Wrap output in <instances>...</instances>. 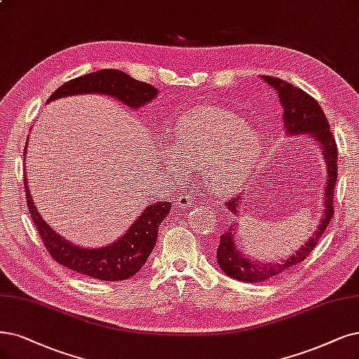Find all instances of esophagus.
<instances>
[{
    "mask_svg": "<svg viewBox=\"0 0 359 359\" xmlns=\"http://www.w3.org/2000/svg\"><path fill=\"white\" fill-rule=\"evenodd\" d=\"M176 205H177V208H182V210H184L187 207H192L194 198L189 194H180L176 200Z\"/></svg>",
    "mask_w": 359,
    "mask_h": 359,
    "instance_id": "obj_1",
    "label": "esophagus"
}]
</instances>
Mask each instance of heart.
<instances>
[{
    "instance_id": "heart-1",
    "label": "heart",
    "mask_w": 359,
    "mask_h": 359,
    "mask_svg": "<svg viewBox=\"0 0 359 359\" xmlns=\"http://www.w3.org/2000/svg\"><path fill=\"white\" fill-rule=\"evenodd\" d=\"M172 146H165L170 164L177 158L198 167L207 187L226 194L248 177L263 149L260 133L244 119L222 108H196L172 127Z\"/></svg>"
}]
</instances>
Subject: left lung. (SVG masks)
<instances>
[{
  "instance_id": "obj_1",
  "label": "left lung",
  "mask_w": 359,
  "mask_h": 359,
  "mask_svg": "<svg viewBox=\"0 0 359 359\" xmlns=\"http://www.w3.org/2000/svg\"><path fill=\"white\" fill-rule=\"evenodd\" d=\"M262 79H264L278 93V97H280V103L284 109V128L287 135H309L315 139L316 144L320 146L327 165V182L324 191L325 201L323 219L320 224H318L315 233L311 236V240L306 241V244L302 248H299L293 256H290L281 263H262L244 257L241 251L235 247L233 226L229 229V232L220 236V244L216 253L220 269L233 278V280L245 283L266 281L269 278H273L296 266V264L303 262L312 253V250L316 247L318 241L321 240L323 233L331 222V217L334 215L333 200L334 187L337 182V144L320 103L309 96L306 91L291 86L281 78L262 75ZM226 207L236 215L238 207H240V196L229 198Z\"/></svg>"
}]
</instances>
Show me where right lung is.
<instances>
[{"label":"right lung","mask_w":359,"mask_h":359,"mask_svg":"<svg viewBox=\"0 0 359 359\" xmlns=\"http://www.w3.org/2000/svg\"><path fill=\"white\" fill-rule=\"evenodd\" d=\"M84 93L108 95L127 104L128 108L137 109L156 97L158 88L137 81L123 71L102 69L65 83L53 93L48 102L66 96L84 95ZM23 154H26V146ZM26 180L28 179H26L25 171L26 203H28L35 228L38 229L50 256L75 273H81L102 281L128 280L142 269L156 244L159 224L168 216L171 208V203L158 201L146 207L130 229L115 243L102 248H81L66 241L65 238L48 226L46 220H43L41 215L38 213L36 207L34 205Z\"/></svg>","instance_id":"right-lung-1"}]
</instances>
